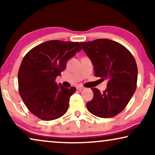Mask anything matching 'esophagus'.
<instances>
[{
	"label": "esophagus",
	"mask_w": 155,
	"mask_h": 155,
	"mask_svg": "<svg viewBox=\"0 0 155 155\" xmlns=\"http://www.w3.org/2000/svg\"><path fill=\"white\" fill-rule=\"evenodd\" d=\"M76 88H77V90H84V87H83V86H82V85H78V86H77L76 87Z\"/></svg>",
	"instance_id": "obj_1"
}]
</instances>
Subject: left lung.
<instances>
[{
  "label": "left lung",
  "mask_w": 155,
  "mask_h": 155,
  "mask_svg": "<svg viewBox=\"0 0 155 155\" xmlns=\"http://www.w3.org/2000/svg\"><path fill=\"white\" fill-rule=\"evenodd\" d=\"M80 43L94 66V75L108 81L103 93L92 88L94 97L87 103V108L98 117H114L126 107L136 90V61L124 46L112 40L97 39Z\"/></svg>",
  "instance_id": "8db88e82"
}]
</instances>
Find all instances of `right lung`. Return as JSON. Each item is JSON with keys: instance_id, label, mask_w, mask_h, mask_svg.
I'll return each instance as SVG.
<instances>
[{"instance_id": "right-lung-1", "label": "right lung", "mask_w": 155, "mask_h": 155, "mask_svg": "<svg viewBox=\"0 0 155 155\" xmlns=\"http://www.w3.org/2000/svg\"><path fill=\"white\" fill-rule=\"evenodd\" d=\"M81 50L79 42L51 40L31 48L23 58L18 75L19 93L29 111L40 119H56L67 111L76 88L58 86L56 78L68 60Z\"/></svg>"}]
</instances>
